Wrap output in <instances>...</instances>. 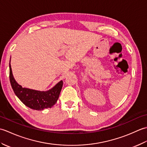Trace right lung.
<instances>
[{"mask_svg":"<svg viewBox=\"0 0 147 147\" xmlns=\"http://www.w3.org/2000/svg\"><path fill=\"white\" fill-rule=\"evenodd\" d=\"M9 79L12 88L18 98L28 107L36 111L51 108L55 105L63 85V82L61 80L53 88L45 92L23 88L14 79L11 63H9Z\"/></svg>","mask_w":147,"mask_h":147,"instance_id":"add662e5","label":"right lung"}]
</instances>
